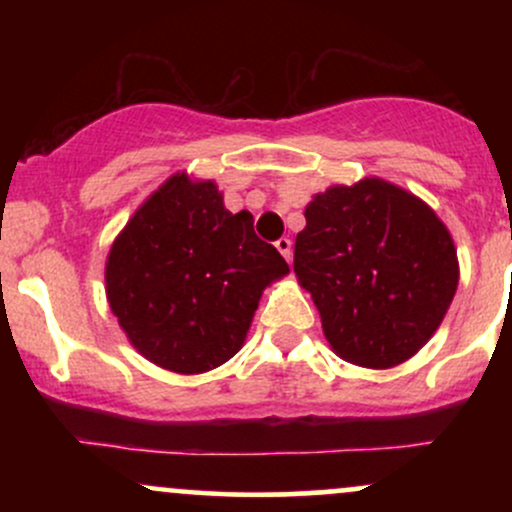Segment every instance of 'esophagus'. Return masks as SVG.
Here are the masks:
<instances>
[{"instance_id": "34e87169", "label": "esophagus", "mask_w": 512, "mask_h": 512, "mask_svg": "<svg viewBox=\"0 0 512 512\" xmlns=\"http://www.w3.org/2000/svg\"><path fill=\"white\" fill-rule=\"evenodd\" d=\"M276 250L281 252V255H284V260L286 262H291V255H293V243L289 238H279L276 240Z\"/></svg>"}]
</instances>
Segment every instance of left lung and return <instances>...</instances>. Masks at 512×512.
Wrapping results in <instances>:
<instances>
[{"label":"left lung","instance_id":"1","mask_svg":"<svg viewBox=\"0 0 512 512\" xmlns=\"http://www.w3.org/2000/svg\"><path fill=\"white\" fill-rule=\"evenodd\" d=\"M293 272L332 349L363 368L414 356L443 322L460 276L433 209L378 178L330 187L308 204Z\"/></svg>","mask_w":512,"mask_h":512}]
</instances>
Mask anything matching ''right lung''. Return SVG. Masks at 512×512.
I'll list each match as a JSON object with an SVG mask.
<instances>
[{"instance_id": "right-lung-1", "label": "right lung", "mask_w": 512, "mask_h": 512, "mask_svg": "<svg viewBox=\"0 0 512 512\" xmlns=\"http://www.w3.org/2000/svg\"><path fill=\"white\" fill-rule=\"evenodd\" d=\"M286 272L248 211L231 214L214 182L173 175L117 236L105 284L129 342L190 375L238 354L262 289Z\"/></svg>"}]
</instances>
